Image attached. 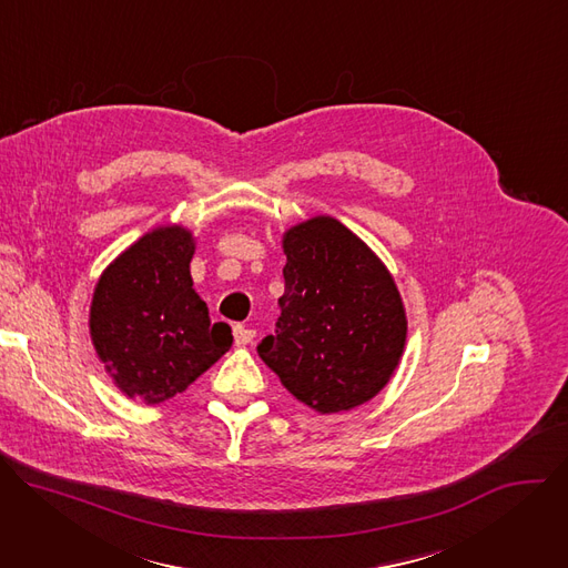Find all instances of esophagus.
I'll return each instance as SVG.
<instances>
[{
    "label": "esophagus",
    "instance_id": "esophagus-1",
    "mask_svg": "<svg viewBox=\"0 0 568 568\" xmlns=\"http://www.w3.org/2000/svg\"><path fill=\"white\" fill-rule=\"evenodd\" d=\"M256 337V331L245 328V326H233V342L235 346H247Z\"/></svg>",
    "mask_w": 568,
    "mask_h": 568
}]
</instances>
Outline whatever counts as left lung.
Masks as SVG:
<instances>
[{
  "label": "left lung",
  "mask_w": 568,
  "mask_h": 568,
  "mask_svg": "<svg viewBox=\"0 0 568 568\" xmlns=\"http://www.w3.org/2000/svg\"><path fill=\"white\" fill-rule=\"evenodd\" d=\"M285 294L261 359L310 409L337 414L375 397L407 342V314L384 263L331 215L283 235Z\"/></svg>",
  "instance_id": "1"
}]
</instances>
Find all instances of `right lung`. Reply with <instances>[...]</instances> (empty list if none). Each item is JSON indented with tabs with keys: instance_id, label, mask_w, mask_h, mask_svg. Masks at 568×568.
I'll list each match as a JSON object with an SVG mask.
<instances>
[{
	"instance_id": "1",
	"label": "right lung",
	"mask_w": 568,
	"mask_h": 568,
	"mask_svg": "<svg viewBox=\"0 0 568 568\" xmlns=\"http://www.w3.org/2000/svg\"><path fill=\"white\" fill-rule=\"evenodd\" d=\"M193 233L159 226L101 274L90 335L114 384L134 399H171L211 368L233 344L226 323H211L193 290Z\"/></svg>"
}]
</instances>
